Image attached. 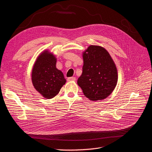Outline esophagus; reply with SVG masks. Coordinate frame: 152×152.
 Wrapping results in <instances>:
<instances>
[{"mask_svg":"<svg viewBox=\"0 0 152 152\" xmlns=\"http://www.w3.org/2000/svg\"><path fill=\"white\" fill-rule=\"evenodd\" d=\"M76 80V78L74 77H69L67 78V80L68 81H75Z\"/></svg>","mask_w":152,"mask_h":152,"instance_id":"1","label":"esophagus"}]
</instances>
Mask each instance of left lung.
I'll use <instances>...</instances> for the list:
<instances>
[{
    "label": "left lung",
    "instance_id": "8db88e82",
    "mask_svg": "<svg viewBox=\"0 0 152 152\" xmlns=\"http://www.w3.org/2000/svg\"><path fill=\"white\" fill-rule=\"evenodd\" d=\"M82 74L77 83L84 95L92 101L106 99L117 83L116 65L104 47L90 45L83 53Z\"/></svg>",
    "mask_w": 152,
    "mask_h": 152
}]
</instances>
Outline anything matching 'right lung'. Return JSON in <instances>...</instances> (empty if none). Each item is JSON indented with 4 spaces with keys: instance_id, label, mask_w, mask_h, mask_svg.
<instances>
[{
    "instance_id": "right-lung-1",
    "label": "right lung",
    "mask_w": 152,
    "mask_h": 152,
    "mask_svg": "<svg viewBox=\"0 0 152 152\" xmlns=\"http://www.w3.org/2000/svg\"><path fill=\"white\" fill-rule=\"evenodd\" d=\"M56 57L45 50L36 60L32 69L33 86L45 99L57 95L66 82L63 73L56 68Z\"/></svg>"
}]
</instances>
